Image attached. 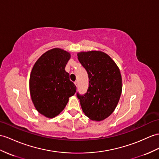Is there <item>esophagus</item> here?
Segmentation results:
<instances>
[{
  "mask_svg": "<svg viewBox=\"0 0 159 159\" xmlns=\"http://www.w3.org/2000/svg\"><path fill=\"white\" fill-rule=\"evenodd\" d=\"M74 84H75V85L76 86H77V81H76V82H74Z\"/></svg>",
  "mask_w": 159,
  "mask_h": 159,
  "instance_id": "34e87169",
  "label": "esophagus"
}]
</instances>
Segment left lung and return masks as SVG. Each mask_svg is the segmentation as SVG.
<instances>
[{
    "mask_svg": "<svg viewBox=\"0 0 159 159\" xmlns=\"http://www.w3.org/2000/svg\"><path fill=\"white\" fill-rule=\"evenodd\" d=\"M77 58L89 78L87 92L77 94L82 111L92 121H102L113 113L119 102L122 92L121 72L115 61L102 51L80 52Z\"/></svg>",
    "mask_w": 159,
    "mask_h": 159,
    "instance_id": "left-lung-1",
    "label": "left lung"
}]
</instances>
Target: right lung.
<instances>
[{"mask_svg": "<svg viewBox=\"0 0 159 159\" xmlns=\"http://www.w3.org/2000/svg\"><path fill=\"white\" fill-rule=\"evenodd\" d=\"M70 58L66 50L52 48L36 61L31 71V98L38 113L46 117L53 118L60 114L69 98L76 92V86L65 69Z\"/></svg>", "mask_w": 159, "mask_h": 159, "instance_id": "right-lung-1", "label": "right lung"}]
</instances>
